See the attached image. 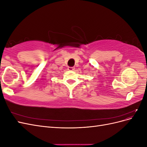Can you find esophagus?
Instances as JSON below:
<instances>
[{
    "instance_id": "1",
    "label": "esophagus",
    "mask_w": 147,
    "mask_h": 147,
    "mask_svg": "<svg viewBox=\"0 0 147 147\" xmlns=\"http://www.w3.org/2000/svg\"><path fill=\"white\" fill-rule=\"evenodd\" d=\"M74 69H75V67H68L69 70H74Z\"/></svg>"
}]
</instances>
